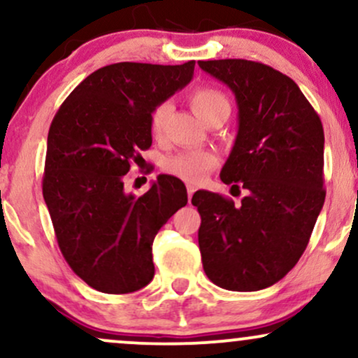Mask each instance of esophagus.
<instances>
[{
  "mask_svg": "<svg viewBox=\"0 0 358 358\" xmlns=\"http://www.w3.org/2000/svg\"><path fill=\"white\" fill-rule=\"evenodd\" d=\"M195 190H196V188H195V187H192V185H188V187H187V193H188V202H192V196H193V193H195Z\"/></svg>",
  "mask_w": 358,
  "mask_h": 358,
  "instance_id": "obj_1",
  "label": "esophagus"
}]
</instances>
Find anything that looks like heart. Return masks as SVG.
<instances>
[{"label": "heart", "instance_id": "1", "mask_svg": "<svg viewBox=\"0 0 358 358\" xmlns=\"http://www.w3.org/2000/svg\"><path fill=\"white\" fill-rule=\"evenodd\" d=\"M190 106L193 113L196 114L203 122L222 113H231V102L227 96L215 87H199L190 94ZM170 106L159 104L156 106L150 119L151 133L155 136H162L165 129ZM219 165V156L208 150H187L182 153L171 156L166 159L165 170L176 178L183 180L187 183H200L205 176Z\"/></svg>", "mask_w": 358, "mask_h": 358}]
</instances>
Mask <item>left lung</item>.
<instances>
[{
    "label": "left lung",
    "instance_id": "8db88e82",
    "mask_svg": "<svg viewBox=\"0 0 358 358\" xmlns=\"http://www.w3.org/2000/svg\"><path fill=\"white\" fill-rule=\"evenodd\" d=\"M199 65L236 96L239 129L220 178L248 190L241 205L219 193L193 195L203 271L224 289H264L294 268L323 208L322 121L296 82L269 65Z\"/></svg>",
    "mask_w": 358,
    "mask_h": 358
}]
</instances>
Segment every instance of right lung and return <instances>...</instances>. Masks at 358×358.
I'll return each instance as SVG.
<instances>
[{"instance_id": "obj_1", "label": "right lung", "mask_w": 358, "mask_h": 358, "mask_svg": "<svg viewBox=\"0 0 358 358\" xmlns=\"http://www.w3.org/2000/svg\"><path fill=\"white\" fill-rule=\"evenodd\" d=\"M193 69V60L106 65L53 117L43 199L65 261L101 293H133L153 279L155 236L188 202L176 176L159 175L136 196L126 192V173L151 146L155 108L192 80Z\"/></svg>"}]
</instances>
